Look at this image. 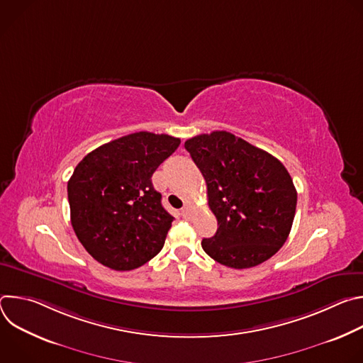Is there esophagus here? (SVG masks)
I'll return each mask as SVG.
<instances>
[{
	"instance_id": "esophagus-1",
	"label": "esophagus",
	"mask_w": 363,
	"mask_h": 363,
	"mask_svg": "<svg viewBox=\"0 0 363 363\" xmlns=\"http://www.w3.org/2000/svg\"><path fill=\"white\" fill-rule=\"evenodd\" d=\"M181 216H182L184 218H189V217H191V211H189L188 206H184V208L181 210Z\"/></svg>"
}]
</instances>
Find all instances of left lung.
Wrapping results in <instances>:
<instances>
[{
  "mask_svg": "<svg viewBox=\"0 0 363 363\" xmlns=\"http://www.w3.org/2000/svg\"><path fill=\"white\" fill-rule=\"evenodd\" d=\"M205 182L218 221L203 251L231 269H250L273 257L286 242L297 203L293 179L269 152L216 130L185 142Z\"/></svg>",
  "mask_w": 363,
  "mask_h": 363,
  "instance_id": "8db88e82",
  "label": "left lung"
}]
</instances>
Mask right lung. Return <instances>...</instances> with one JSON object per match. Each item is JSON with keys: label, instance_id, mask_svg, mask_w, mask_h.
I'll use <instances>...</instances> for the list:
<instances>
[{"label": "right lung", "instance_id": "obj_1", "mask_svg": "<svg viewBox=\"0 0 363 363\" xmlns=\"http://www.w3.org/2000/svg\"><path fill=\"white\" fill-rule=\"evenodd\" d=\"M181 139L136 132L87 153L67 184L73 230L100 264L138 269L157 255L174 217L162 206L152 175Z\"/></svg>", "mask_w": 363, "mask_h": 363}]
</instances>
